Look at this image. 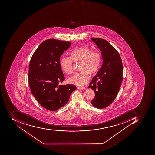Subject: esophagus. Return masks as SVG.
I'll list each match as a JSON object with an SVG mask.
<instances>
[{"instance_id":"1","label":"esophagus","mask_w":155,"mask_h":155,"mask_svg":"<svg viewBox=\"0 0 155 155\" xmlns=\"http://www.w3.org/2000/svg\"><path fill=\"white\" fill-rule=\"evenodd\" d=\"M77 88L78 89L80 90H84L85 89V88L84 87H78Z\"/></svg>"}]
</instances>
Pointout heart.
<instances>
[{
    "label": "heart",
    "mask_w": 155,
    "mask_h": 155,
    "mask_svg": "<svg viewBox=\"0 0 155 155\" xmlns=\"http://www.w3.org/2000/svg\"><path fill=\"white\" fill-rule=\"evenodd\" d=\"M70 57L62 56L60 60L61 70L67 74L73 72V61L80 62L79 70L68 78L67 82L77 86L85 85L88 82L89 75L96 74L100 68L101 56L98 51H93L87 46H81L74 49L70 53Z\"/></svg>",
    "instance_id": "b5f03b06"
}]
</instances>
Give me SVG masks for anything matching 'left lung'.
I'll use <instances>...</instances> for the list:
<instances>
[{
  "label": "left lung",
  "instance_id": "left-lung-1",
  "mask_svg": "<svg viewBox=\"0 0 155 155\" xmlns=\"http://www.w3.org/2000/svg\"><path fill=\"white\" fill-rule=\"evenodd\" d=\"M91 39L101 51L103 62L88 87L95 93L92 104L102 109L113 102L119 92L123 81L122 62L119 53L107 40L100 38Z\"/></svg>",
  "mask_w": 155,
  "mask_h": 155
}]
</instances>
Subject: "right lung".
I'll use <instances>...</instances> for the list:
<instances>
[{"label":"right lung","mask_w":155,"mask_h":155,"mask_svg":"<svg viewBox=\"0 0 155 155\" xmlns=\"http://www.w3.org/2000/svg\"><path fill=\"white\" fill-rule=\"evenodd\" d=\"M70 42L49 39L42 43L33 54L28 69L31 92L43 107L56 111L66 104L77 87L60 85L65 79L60 57L71 46Z\"/></svg>","instance_id":"right-lung-1"}]
</instances>
